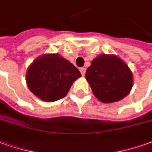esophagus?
Listing matches in <instances>:
<instances>
[{
    "instance_id": "34e87169",
    "label": "esophagus",
    "mask_w": 152,
    "mask_h": 152,
    "mask_svg": "<svg viewBox=\"0 0 152 152\" xmlns=\"http://www.w3.org/2000/svg\"><path fill=\"white\" fill-rule=\"evenodd\" d=\"M80 73H81V75H82V76H85V73H86V68H84V67L80 68Z\"/></svg>"
}]
</instances>
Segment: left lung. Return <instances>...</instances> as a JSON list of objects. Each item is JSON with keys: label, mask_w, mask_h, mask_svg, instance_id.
Masks as SVG:
<instances>
[{"label": "left lung", "mask_w": 152, "mask_h": 152, "mask_svg": "<svg viewBox=\"0 0 152 152\" xmlns=\"http://www.w3.org/2000/svg\"><path fill=\"white\" fill-rule=\"evenodd\" d=\"M86 79L92 92L104 103L118 102L132 88V73L122 60L115 55L102 54L91 61Z\"/></svg>", "instance_id": "1"}]
</instances>
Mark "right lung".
I'll return each instance as SVG.
<instances>
[{
    "label": "right lung",
    "instance_id": "1",
    "mask_svg": "<svg viewBox=\"0 0 152 152\" xmlns=\"http://www.w3.org/2000/svg\"><path fill=\"white\" fill-rule=\"evenodd\" d=\"M80 76L79 70L59 54H46L29 66L26 83L41 100L56 102L66 96L72 83Z\"/></svg>",
    "mask_w": 152,
    "mask_h": 152
}]
</instances>
